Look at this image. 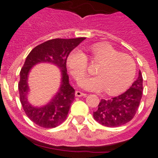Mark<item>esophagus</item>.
Listing matches in <instances>:
<instances>
[{
  "label": "esophagus",
  "mask_w": 158,
  "mask_h": 158,
  "mask_svg": "<svg viewBox=\"0 0 158 158\" xmlns=\"http://www.w3.org/2000/svg\"><path fill=\"white\" fill-rule=\"evenodd\" d=\"M75 96L76 97H86L87 94H84V93H82L80 91H76L75 92Z\"/></svg>",
  "instance_id": "34e87169"
}]
</instances>
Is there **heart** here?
Masks as SVG:
<instances>
[{"label":"heart","mask_w":158,"mask_h":158,"mask_svg":"<svg viewBox=\"0 0 158 158\" xmlns=\"http://www.w3.org/2000/svg\"><path fill=\"white\" fill-rule=\"evenodd\" d=\"M89 50L93 60L99 63V65L94 71L96 77L80 81L82 88L91 91L105 90L109 95H115L132 84L136 65L130 56L121 54L111 46L103 43L94 44ZM67 64L73 77L79 81L86 74V55L79 49L72 51L67 57Z\"/></svg>","instance_id":"obj_1"}]
</instances>
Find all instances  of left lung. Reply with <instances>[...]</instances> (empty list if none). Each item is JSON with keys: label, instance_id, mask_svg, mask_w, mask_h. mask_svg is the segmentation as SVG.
Here are the masks:
<instances>
[{"label": "left lung", "instance_id": "8db88e82", "mask_svg": "<svg viewBox=\"0 0 158 158\" xmlns=\"http://www.w3.org/2000/svg\"><path fill=\"white\" fill-rule=\"evenodd\" d=\"M143 77L139 72L138 79L124 94L110 99H102L94 118L106 127H118L132 120L142 98Z\"/></svg>", "mask_w": 158, "mask_h": 158}]
</instances>
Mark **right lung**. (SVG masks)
Returning a JSON list of instances; mask_svg holds the SVG:
<instances>
[{
    "mask_svg": "<svg viewBox=\"0 0 158 158\" xmlns=\"http://www.w3.org/2000/svg\"><path fill=\"white\" fill-rule=\"evenodd\" d=\"M84 38L71 39H52L37 46L28 55L21 69L19 83V98L24 112L36 125L43 128H54L66 118L69 107L74 100V89L69 84L66 60L69 54ZM41 63L52 64L61 71V84L57 94L45 105H32L27 99L29 92L28 74L34 65Z\"/></svg>",
    "mask_w": 158,
    "mask_h": 158,
    "instance_id": "obj_1",
    "label": "right lung"
}]
</instances>
